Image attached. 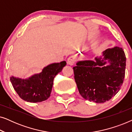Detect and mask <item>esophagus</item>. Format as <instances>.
Instances as JSON below:
<instances>
[{
  "label": "esophagus",
  "mask_w": 132,
  "mask_h": 132,
  "mask_svg": "<svg viewBox=\"0 0 132 132\" xmlns=\"http://www.w3.org/2000/svg\"><path fill=\"white\" fill-rule=\"evenodd\" d=\"M76 60L75 59V57L73 56H70L67 59V63L69 65H74L75 64Z\"/></svg>",
  "instance_id": "34e87169"
}]
</instances>
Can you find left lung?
<instances>
[{"mask_svg":"<svg viewBox=\"0 0 132 132\" xmlns=\"http://www.w3.org/2000/svg\"><path fill=\"white\" fill-rule=\"evenodd\" d=\"M108 62L109 64L106 66ZM126 57L122 48L115 47L103 52L95 61H82L73 67L75 82L83 98L102 103L120 91L125 76Z\"/></svg>","mask_w":132,"mask_h":132,"instance_id":"1","label":"left lung"}]
</instances>
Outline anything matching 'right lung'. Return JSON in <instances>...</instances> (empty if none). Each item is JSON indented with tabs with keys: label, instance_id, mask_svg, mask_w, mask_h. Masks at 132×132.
I'll list each match as a JSON object with an SVG mask.
<instances>
[{
	"label": "right lung",
	"instance_id": "add662e5",
	"mask_svg": "<svg viewBox=\"0 0 132 132\" xmlns=\"http://www.w3.org/2000/svg\"><path fill=\"white\" fill-rule=\"evenodd\" d=\"M66 64L65 61L51 64L43 68L40 73L32 75L28 79L11 76V82L23 100L31 103L43 102L50 96L53 79Z\"/></svg>",
	"mask_w": 132,
	"mask_h": 132
}]
</instances>
